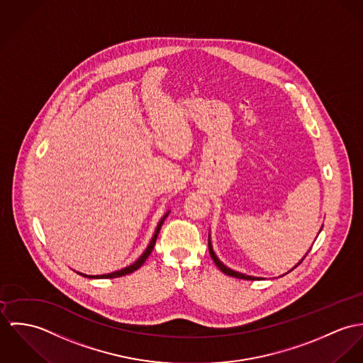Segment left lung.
Listing matches in <instances>:
<instances>
[{"mask_svg": "<svg viewBox=\"0 0 363 363\" xmlns=\"http://www.w3.org/2000/svg\"><path fill=\"white\" fill-rule=\"evenodd\" d=\"M323 228V227H322ZM322 228H320V231H322ZM320 231H319V234H320ZM208 252H210V256H211V259H213V262L216 263V266L224 273V274H227V276H231V277H237V279H242V280H260L262 277H255V276H247V274H243V273H240V272H235V270H233V269H230V267H227L218 257H217V255L214 253V250H213V245H211V240H210V235H208ZM308 255V253H306ZM305 255V256H306ZM305 256L291 269V270H294L298 264H301L302 263V260L305 259ZM289 270V272H291ZM288 272V273H289ZM286 274V273H285ZM285 274H282V276H285Z\"/></svg>", "mask_w": 363, "mask_h": 363, "instance_id": "left-lung-1", "label": "left lung"}]
</instances>
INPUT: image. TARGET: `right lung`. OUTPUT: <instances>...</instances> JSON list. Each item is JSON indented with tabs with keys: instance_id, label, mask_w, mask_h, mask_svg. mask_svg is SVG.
<instances>
[{
	"instance_id": "1",
	"label": "right lung",
	"mask_w": 363,
	"mask_h": 363,
	"mask_svg": "<svg viewBox=\"0 0 363 363\" xmlns=\"http://www.w3.org/2000/svg\"><path fill=\"white\" fill-rule=\"evenodd\" d=\"M169 214V210L162 216V218H160V221H159V224H157V227H156V231H155V234H153V237H152V240H150V243L147 245V247L145 249V252L138 257V260L135 262V263H132V264H129V266H126V267H123L121 270H117V272H113V273H108V274H100V276H87V274H83V273H79V272H77L78 274H81L83 277H87V279H94V280H97V279H117V277H122V276H126V274H130V273H133L135 270H138L145 262H146V259L149 257V255L152 253V250H153V247H155V245H156V240H157V235H159V233H160V228H162V223H164V220L167 218V216Z\"/></svg>"
}]
</instances>
